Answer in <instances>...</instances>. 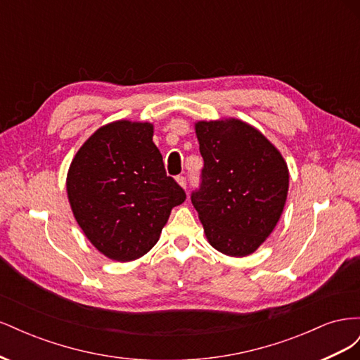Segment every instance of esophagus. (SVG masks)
Here are the masks:
<instances>
[{
    "label": "esophagus",
    "instance_id": "obj_1",
    "mask_svg": "<svg viewBox=\"0 0 360 360\" xmlns=\"http://www.w3.org/2000/svg\"><path fill=\"white\" fill-rule=\"evenodd\" d=\"M176 181L180 184V186H181L183 189H186V177L179 176V177H176Z\"/></svg>",
    "mask_w": 360,
    "mask_h": 360
}]
</instances>
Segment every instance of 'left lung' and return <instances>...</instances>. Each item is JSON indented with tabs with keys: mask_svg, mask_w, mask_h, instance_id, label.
I'll return each instance as SVG.
<instances>
[{
	"mask_svg": "<svg viewBox=\"0 0 360 360\" xmlns=\"http://www.w3.org/2000/svg\"><path fill=\"white\" fill-rule=\"evenodd\" d=\"M204 159L192 193L204 234L216 250L246 257L275 230L287 201L290 172L281 151L238 118L195 123Z\"/></svg>",
	"mask_w": 360,
	"mask_h": 360,
	"instance_id": "left-lung-1",
	"label": "left lung"
}]
</instances>
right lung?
<instances>
[{"label":"right lung","mask_w":360,"mask_h":360,"mask_svg":"<svg viewBox=\"0 0 360 360\" xmlns=\"http://www.w3.org/2000/svg\"><path fill=\"white\" fill-rule=\"evenodd\" d=\"M153 124L117 120L99 127L70 163L66 191L91 245L126 263L146 255L186 193L163 167Z\"/></svg>","instance_id":"right-lung-1"}]
</instances>
